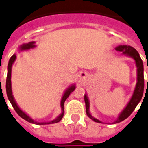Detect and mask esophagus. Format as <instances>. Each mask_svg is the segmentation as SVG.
<instances>
[{
	"label": "esophagus",
	"mask_w": 148,
	"mask_h": 148,
	"mask_svg": "<svg viewBox=\"0 0 148 148\" xmlns=\"http://www.w3.org/2000/svg\"><path fill=\"white\" fill-rule=\"evenodd\" d=\"M85 76H86V74H85V73H82V72L80 73V77H85Z\"/></svg>",
	"instance_id": "1"
}]
</instances>
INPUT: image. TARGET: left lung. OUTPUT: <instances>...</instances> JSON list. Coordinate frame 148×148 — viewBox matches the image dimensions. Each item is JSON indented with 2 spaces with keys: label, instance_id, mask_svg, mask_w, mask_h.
I'll list each match as a JSON object with an SVG mask.
<instances>
[{
  "label": "left lung",
  "instance_id": "8db88e82",
  "mask_svg": "<svg viewBox=\"0 0 148 148\" xmlns=\"http://www.w3.org/2000/svg\"><path fill=\"white\" fill-rule=\"evenodd\" d=\"M115 49L117 51H119V52H121L122 55H125V56L132 58L134 60L136 66V84L135 88H134V91L132 92V96L130 99V101L127 103V104L123 108V110L119 113L118 118L116 119L115 121H114L113 124H116V123H119V122L124 121L125 119H126L132 114V111L134 110L136 107L138 105V103L140 102L141 99H142L144 88V64H143V61L141 60L138 52L134 48H132V46H130V45H119V46L116 47ZM85 108H86V114H87L88 118L92 119V121H96V122L103 123L101 121H99V119H97L96 118L92 115L90 110H89V108H90V102H89L88 95H87L86 92L85 94Z\"/></svg>",
  "mask_w": 148,
  "mask_h": 148
}]
</instances>
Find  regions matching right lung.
<instances>
[{
	"mask_svg": "<svg viewBox=\"0 0 148 148\" xmlns=\"http://www.w3.org/2000/svg\"><path fill=\"white\" fill-rule=\"evenodd\" d=\"M36 42L35 41H30L28 43H23L21 45H19L18 47V52H23V51H27V50H30V49H35L37 45H35ZM16 60V55L14 54L10 58L9 62L8 64V74H7V79H6V92H7V96L8 98V100L11 103V104L12 105L13 108L15 109L16 111V113L18 114V115L21 117L22 119H23L24 120L29 121L30 123L36 125H49V124H54V123H57L59 121L63 119V114H64V109H63V105L65 103L66 99L68 98V96L71 95V92H73L74 90L76 88V85L75 84H72V85H69L68 87L66 88L64 93H63L62 98H61V101H60V107H61V113L55 119L52 120V121H41V122H38L36 121L35 120L29 117V114H27L25 111L22 110L21 108L18 107V103H16V99L14 98V96L12 94V81H11V77H12V65L14 62Z\"/></svg>",
	"mask_w": 148,
	"mask_h": 148,
	"instance_id": "1",
	"label": "right lung"
}]
</instances>
